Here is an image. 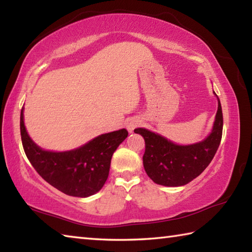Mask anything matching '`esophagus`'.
Returning a JSON list of instances; mask_svg holds the SVG:
<instances>
[{
	"instance_id": "34e87169",
	"label": "esophagus",
	"mask_w": 252,
	"mask_h": 252,
	"mask_svg": "<svg viewBox=\"0 0 252 252\" xmlns=\"http://www.w3.org/2000/svg\"><path fill=\"white\" fill-rule=\"evenodd\" d=\"M141 125V121L139 120L138 118H132L130 119L129 121L126 122V129L129 130L130 132L133 131L136 126H139Z\"/></svg>"
}]
</instances>
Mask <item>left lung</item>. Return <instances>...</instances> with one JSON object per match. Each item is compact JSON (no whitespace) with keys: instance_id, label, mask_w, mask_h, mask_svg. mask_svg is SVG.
Listing matches in <instances>:
<instances>
[{"instance_id":"1","label":"left lung","mask_w":252,"mask_h":252,"mask_svg":"<svg viewBox=\"0 0 252 252\" xmlns=\"http://www.w3.org/2000/svg\"><path fill=\"white\" fill-rule=\"evenodd\" d=\"M217 99L218 110L213 130L207 138L198 143L178 145L143 127L134 130L145 141L143 165L148 176L154 183L170 187L183 186L200 175L209 165L222 135L221 104L218 97Z\"/></svg>"}]
</instances>
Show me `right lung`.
<instances>
[{
  "mask_svg": "<svg viewBox=\"0 0 252 252\" xmlns=\"http://www.w3.org/2000/svg\"><path fill=\"white\" fill-rule=\"evenodd\" d=\"M21 111V136L25 154L45 181L63 194L88 197L102 189L106 183L114 151L127 136L121 129L101 134L78 149L66 152L45 151L27 134Z\"/></svg>",
  "mask_w": 252,
  "mask_h": 252,
  "instance_id": "add662e5",
  "label": "right lung"
}]
</instances>
